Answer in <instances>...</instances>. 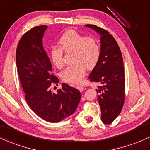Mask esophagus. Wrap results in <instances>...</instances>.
Here are the masks:
<instances>
[{
    "instance_id": "esophagus-1",
    "label": "esophagus",
    "mask_w": 150,
    "mask_h": 150,
    "mask_svg": "<svg viewBox=\"0 0 150 150\" xmlns=\"http://www.w3.org/2000/svg\"><path fill=\"white\" fill-rule=\"evenodd\" d=\"M76 88H77V89H78V90H80V92H83V90H84V89H85V88H83V86H81V85H77V86H76Z\"/></svg>"
}]
</instances>
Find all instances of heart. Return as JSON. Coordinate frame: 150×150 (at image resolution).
Instances as JSON below:
<instances>
[{
  "instance_id": "1",
  "label": "heart",
  "mask_w": 150,
  "mask_h": 150,
  "mask_svg": "<svg viewBox=\"0 0 150 150\" xmlns=\"http://www.w3.org/2000/svg\"><path fill=\"white\" fill-rule=\"evenodd\" d=\"M60 47H53L50 55L55 67H63V50L73 52V65L62 72L61 78L67 83H79L83 80L85 70H91L96 66L101 56V47L96 39L88 38L75 30H67L59 40Z\"/></svg>"
}]
</instances>
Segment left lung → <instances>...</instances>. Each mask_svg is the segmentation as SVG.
<instances>
[{"label":"left lung","mask_w":150,"mask_h":150,"mask_svg":"<svg viewBox=\"0 0 150 150\" xmlns=\"http://www.w3.org/2000/svg\"><path fill=\"white\" fill-rule=\"evenodd\" d=\"M85 27L100 35L101 56L89 75L90 81L101 84L97 89L101 109V120L109 125L121 112L125 102V72L120 49L111 34L94 25Z\"/></svg>","instance_id":"1"}]
</instances>
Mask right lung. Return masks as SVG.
Returning <instances> with one entry per match:
<instances>
[{
	"label": "right lung",
	"mask_w": 150,
	"mask_h": 150,
	"mask_svg": "<svg viewBox=\"0 0 150 150\" xmlns=\"http://www.w3.org/2000/svg\"><path fill=\"white\" fill-rule=\"evenodd\" d=\"M47 25L36 26L26 32L16 50V65L25 101L38 116L50 122H58L75 112L80 93L66 83L53 93L52 83H59L51 75L52 65L42 45Z\"/></svg>",
	"instance_id": "right-lung-1"
}]
</instances>
